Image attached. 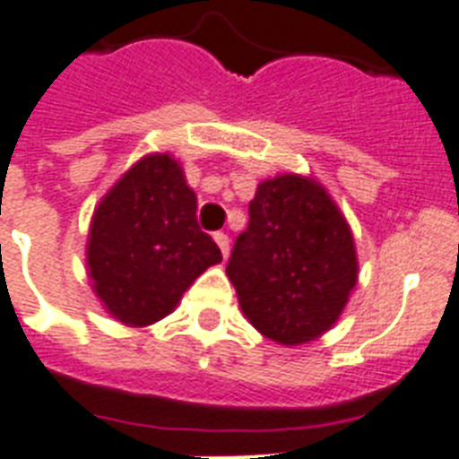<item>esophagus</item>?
<instances>
[{
	"instance_id": "1",
	"label": "esophagus",
	"mask_w": 459,
	"mask_h": 459,
	"mask_svg": "<svg viewBox=\"0 0 459 459\" xmlns=\"http://www.w3.org/2000/svg\"><path fill=\"white\" fill-rule=\"evenodd\" d=\"M214 240H216V245L221 247L223 259H229V252H230V240H229V236H226V233H214Z\"/></svg>"
}]
</instances>
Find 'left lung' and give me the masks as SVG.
Returning a JSON list of instances; mask_svg holds the SVG:
<instances>
[{
    "label": "left lung",
    "instance_id": "obj_1",
    "mask_svg": "<svg viewBox=\"0 0 459 459\" xmlns=\"http://www.w3.org/2000/svg\"><path fill=\"white\" fill-rule=\"evenodd\" d=\"M226 273L259 333L302 345L326 333L348 305L357 283L352 230L314 178L262 180Z\"/></svg>",
    "mask_w": 459,
    "mask_h": 459
}]
</instances>
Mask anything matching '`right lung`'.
<instances>
[{
  "mask_svg": "<svg viewBox=\"0 0 459 459\" xmlns=\"http://www.w3.org/2000/svg\"><path fill=\"white\" fill-rule=\"evenodd\" d=\"M221 262L197 226V197L169 154H147L97 204L88 269L104 309L126 326L171 314L193 281Z\"/></svg>",
  "mask_w": 459,
  "mask_h": 459,
  "instance_id": "obj_1",
  "label": "right lung"
}]
</instances>
